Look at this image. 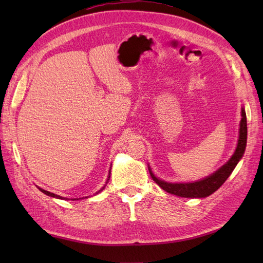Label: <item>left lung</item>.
<instances>
[{
	"instance_id": "left-lung-1",
	"label": "left lung",
	"mask_w": 263,
	"mask_h": 263,
	"mask_svg": "<svg viewBox=\"0 0 263 263\" xmlns=\"http://www.w3.org/2000/svg\"><path fill=\"white\" fill-rule=\"evenodd\" d=\"M247 145V117L245 108H241V121H240V128H239V139H238L237 148L234 155L229 160L219 168L216 172L211 174L210 177H206L200 181L193 183H170L160 180L155 177V174L149 168V172L151 178L157 184L160 186L165 192L170 194L178 195L181 197H190V198H201L206 197L213 194L215 191H217L224 183L227 178L232 174L235 166L239 162L245 154V149Z\"/></svg>"
}]
</instances>
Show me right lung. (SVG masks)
Listing matches in <instances>:
<instances>
[{"label":"right lung","mask_w":263,"mask_h":263,"mask_svg":"<svg viewBox=\"0 0 263 263\" xmlns=\"http://www.w3.org/2000/svg\"><path fill=\"white\" fill-rule=\"evenodd\" d=\"M109 178H110V169H109V173H108V178H107V181H106V183L108 182V180H109ZM105 187V185L104 186H103L100 191H99V192H101V191L103 190V189H104ZM39 190H41L42 191V192L44 193V194H46V195H48V196H51V197H55V198H60V200H67V198L66 197H62V196H60V195H57V194H53V193H50V192H48V191H46V190H43L42 187H38ZM99 192H97V194L99 193Z\"/></svg>","instance_id":"add662e5"}]
</instances>
